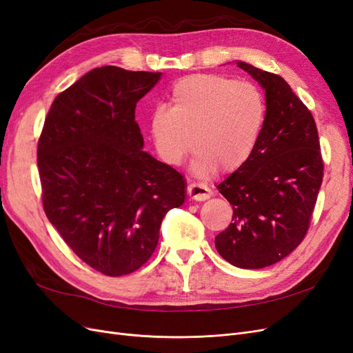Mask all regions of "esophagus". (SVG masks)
Here are the masks:
<instances>
[{
    "mask_svg": "<svg viewBox=\"0 0 353 353\" xmlns=\"http://www.w3.org/2000/svg\"><path fill=\"white\" fill-rule=\"evenodd\" d=\"M188 191V196L191 200H196V201H203V200H208L212 196V191L208 185L201 184V183H191L187 187Z\"/></svg>",
    "mask_w": 353,
    "mask_h": 353,
    "instance_id": "1",
    "label": "esophagus"
}]
</instances>
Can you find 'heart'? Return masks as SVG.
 I'll return each instance as SVG.
<instances>
[{"mask_svg":"<svg viewBox=\"0 0 353 353\" xmlns=\"http://www.w3.org/2000/svg\"><path fill=\"white\" fill-rule=\"evenodd\" d=\"M169 100L170 108L154 109L150 119L156 150L169 165H178L196 143L200 172L234 170L261 140L266 103L250 82L196 73L176 81Z\"/></svg>","mask_w":353,"mask_h":353,"instance_id":"b5f03b06","label":"heart"}]
</instances>
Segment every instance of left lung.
<instances>
[{
	"label": "left lung",
	"instance_id": "obj_1",
	"mask_svg": "<svg viewBox=\"0 0 353 353\" xmlns=\"http://www.w3.org/2000/svg\"><path fill=\"white\" fill-rule=\"evenodd\" d=\"M265 90L266 119L252 156L218 185L232 222L215 237L237 268L259 270L290 254L305 239L324 163L314 116L280 74L237 61Z\"/></svg>",
	"mask_w": 353,
	"mask_h": 353
}]
</instances>
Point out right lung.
Here are the masks:
<instances>
[{
    "mask_svg": "<svg viewBox=\"0 0 353 353\" xmlns=\"http://www.w3.org/2000/svg\"><path fill=\"white\" fill-rule=\"evenodd\" d=\"M160 72L85 73L52 101L38 140L42 206L81 261L109 276L150 259L166 213L185 199L178 170L143 150L135 108Z\"/></svg>",
    "mask_w": 353,
    "mask_h": 353,
    "instance_id": "obj_1",
    "label": "right lung"
}]
</instances>
